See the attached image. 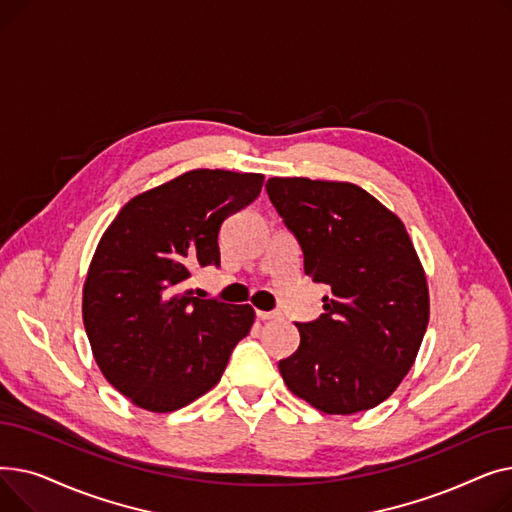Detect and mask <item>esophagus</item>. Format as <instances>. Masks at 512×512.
<instances>
[{"mask_svg":"<svg viewBox=\"0 0 512 512\" xmlns=\"http://www.w3.org/2000/svg\"><path fill=\"white\" fill-rule=\"evenodd\" d=\"M257 317H259L261 321H265V319H276V317H280V313H278V311H257Z\"/></svg>","mask_w":512,"mask_h":512,"instance_id":"1","label":"esophagus"}]
</instances>
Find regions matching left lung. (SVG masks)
Wrapping results in <instances>:
<instances>
[{"label": "left lung", "instance_id": "left-lung-1", "mask_svg": "<svg viewBox=\"0 0 512 512\" xmlns=\"http://www.w3.org/2000/svg\"><path fill=\"white\" fill-rule=\"evenodd\" d=\"M297 236L305 274L330 288L319 319L297 324V353L278 363L292 394L328 415L378 407L413 367L429 321V290L398 215L361 186L270 178Z\"/></svg>", "mask_w": 512, "mask_h": 512}]
</instances>
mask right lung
Instances as JSON below:
<instances>
[{"label":"right lung","instance_id":"1","mask_svg":"<svg viewBox=\"0 0 512 512\" xmlns=\"http://www.w3.org/2000/svg\"><path fill=\"white\" fill-rule=\"evenodd\" d=\"M263 174L191 170L132 197L103 232L83 286L93 357L151 413L191 405L222 380L255 321L251 305L193 297V270L220 265L218 234L257 199Z\"/></svg>","mask_w":512,"mask_h":512}]
</instances>
